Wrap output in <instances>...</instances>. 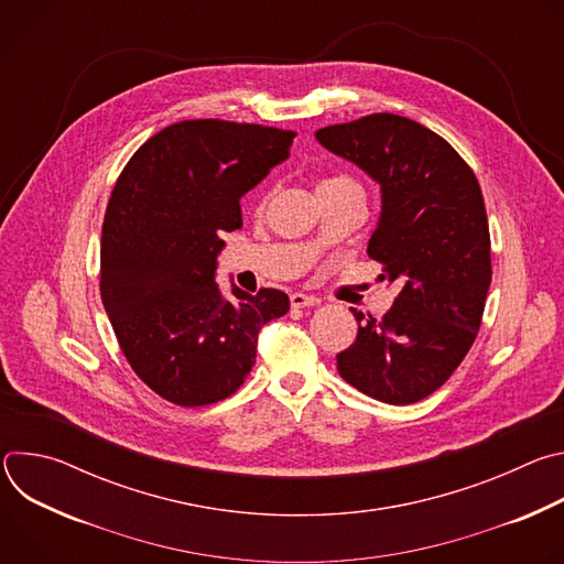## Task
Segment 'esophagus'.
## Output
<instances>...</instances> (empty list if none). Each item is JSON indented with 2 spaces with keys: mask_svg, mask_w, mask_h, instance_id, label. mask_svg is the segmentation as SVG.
<instances>
[{
  "mask_svg": "<svg viewBox=\"0 0 564 564\" xmlns=\"http://www.w3.org/2000/svg\"><path fill=\"white\" fill-rule=\"evenodd\" d=\"M290 303H292V307L301 310V307H312V305H316L318 301H316L314 296H310V294H301V292H294V294L290 296Z\"/></svg>",
  "mask_w": 564,
  "mask_h": 564,
  "instance_id": "34e87169",
  "label": "esophagus"
}]
</instances>
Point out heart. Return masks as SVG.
Segmentation results:
<instances>
[{
    "mask_svg": "<svg viewBox=\"0 0 564 564\" xmlns=\"http://www.w3.org/2000/svg\"><path fill=\"white\" fill-rule=\"evenodd\" d=\"M348 185H357L350 176H344V174H339V176H330V178H326L324 183L318 185V189H333V187H348Z\"/></svg>",
    "mask_w": 564,
    "mask_h": 564,
    "instance_id": "heart-1",
    "label": "heart"
}]
</instances>
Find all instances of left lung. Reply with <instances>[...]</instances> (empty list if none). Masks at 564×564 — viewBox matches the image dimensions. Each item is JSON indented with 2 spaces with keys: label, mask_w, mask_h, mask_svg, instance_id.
Returning a JSON list of instances; mask_svg holds the SVG:
<instances>
[{
  "label": "left lung",
  "mask_w": 564,
  "mask_h": 564,
  "mask_svg": "<svg viewBox=\"0 0 564 564\" xmlns=\"http://www.w3.org/2000/svg\"><path fill=\"white\" fill-rule=\"evenodd\" d=\"M314 135L379 185L368 254L399 288L383 318L352 310L359 333L337 370L383 404H415L455 372L479 330L491 285L481 189L442 135L409 118L375 113Z\"/></svg>",
  "instance_id": "left-lung-1"
}]
</instances>
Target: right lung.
<instances>
[{
  "label": "right lung",
  "instance_id": "obj_1",
  "mask_svg": "<svg viewBox=\"0 0 564 564\" xmlns=\"http://www.w3.org/2000/svg\"><path fill=\"white\" fill-rule=\"evenodd\" d=\"M294 133L225 120H183L151 135L122 170L102 223L100 294L135 375L178 406L229 397L250 375L259 330L290 310L216 283L223 231L240 198L290 155Z\"/></svg>",
  "mask_w": 564,
  "mask_h": 564
}]
</instances>
